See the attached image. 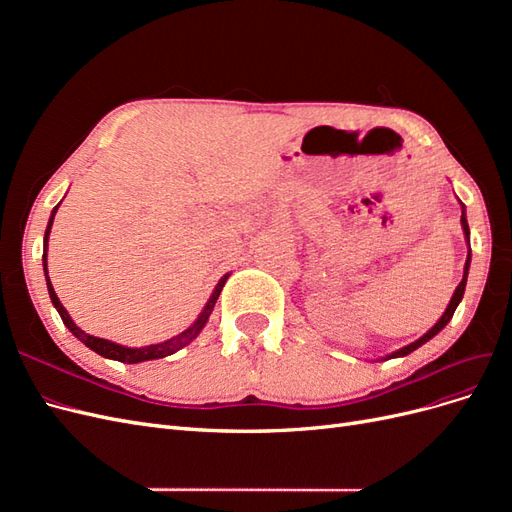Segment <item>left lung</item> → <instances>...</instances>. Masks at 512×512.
<instances>
[{
	"label": "left lung",
	"instance_id": "8db88e82",
	"mask_svg": "<svg viewBox=\"0 0 512 512\" xmlns=\"http://www.w3.org/2000/svg\"><path fill=\"white\" fill-rule=\"evenodd\" d=\"M461 205V228H463V237H466V243H468V247H470V226H468V218H466V205L463 203H459ZM470 262H472V250H468V258H466V267H463V277H461V282H459V286L455 288V292H453V297H451V303H448V307L444 309V314L440 316V320L433 324V327L423 335V337H418L416 342H412V344H408V346H404V348H399V350H395V352H391V354H386V356H382L380 361H389V359H399V356H406V354H410V352H414L416 348H421L423 344H427L431 337H436L448 322H451V318H453V314H455V309H457V305L461 303V299H463V292H466V284H468V271H470Z\"/></svg>",
	"mask_w": 512,
	"mask_h": 512
}]
</instances>
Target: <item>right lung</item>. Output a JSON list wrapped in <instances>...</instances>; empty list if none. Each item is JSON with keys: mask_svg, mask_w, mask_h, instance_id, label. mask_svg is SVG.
<instances>
[{"mask_svg": "<svg viewBox=\"0 0 512 512\" xmlns=\"http://www.w3.org/2000/svg\"><path fill=\"white\" fill-rule=\"evenodd\" d=\"M57 209H59V205L51 211L49 224H46V232H44V252H42V267H44V277H46V288H49V297H51L55 309L59 312L61 320H64V324H66V327L70 329V333H72L76 339H81V342H83L89 350L98 352L100 356H104V359L119 361V363H143V361H153V359H164V356L175 354L177 350H181V348L188 346L190 342H194V339L198 337V333L205 329V324H207V320H209V316H211V312H213V307H215V301H218L220 292H222L226 280L230 277V273H226V275L222 277V280L218 282V286L213 288L207 305L203 307V312L198 314V318L194 320V324H190V327L185 329L183 333L166 339V342L151 344V346H141V348H128V346H121V344L111 342V339L94 337V335H89V333H85L83 329L76 327L74 320H72L70 314L66 312V307L61 305V301L57 299L55 288H53V284H51V280H49V269H46V252H49V235H51V226H53Z\"/></svg>", "mask_w": 512, "mask_h": 512, "instance_id": "obj_1", "label": "right lung"}]
</instances>
